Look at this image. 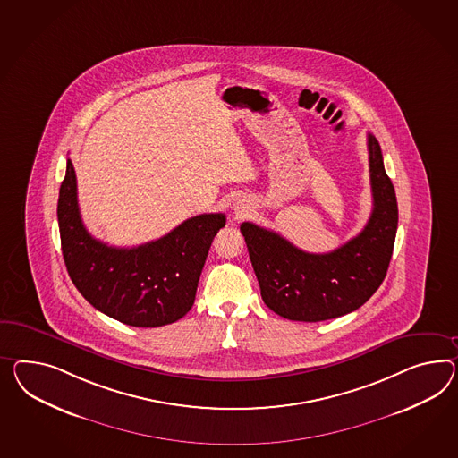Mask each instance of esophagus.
I'll list each match as a JSON object with an SVG mask.
<instances>
[{"mask_svg": "<svg viewBox=\"0 0 458 458\" xmlns=\"http://www.w3.org/2000/svg\"><path fill=\"white\" fill-rule=\"evenodd\" d=\"M237 214H239V216H242V214H244V209H242V211H239V209H237Z\"/></svg>", "mask_w": 458, "mask_h": 458, "instance_id": "1", "label": "esophagus"}]
</instances>
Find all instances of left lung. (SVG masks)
<instances>
[{
    "label": "left lung",
    "mask_w": 458,
    "mask_h": 458,
    "mask_svg": "<svg viewBox=\"0 0 458 458\" xmlns=\"http://www.w3.org/2000/svg\"><path fill=\"white\" fill-rule=\"evenodd\" d=\"M374 209L362 233L327 254H310L281 234L241 224L264 304L299 322L345 316L364 305L386 279L394 250L399 208L386 173L380 144L369 134Z\"/></svg>",
    "instance_id": "8db88e82"
}]
</instances>
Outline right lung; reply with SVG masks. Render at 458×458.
<instances>
[{
  "label": "right lung",
  "instance_id": "right-lung-1",
  "mask_svg": "<svg viewBox=\"0 0 458 458\" xmlns=\"http://www.w3.org/2000/svg\"><path fill=\"white\" fill-rule=\"evenodd\" d=\"M61 249L71 281L82 297L132 327H161L186 316L214 235L224 214H200L169 234L138 247H113L94 239L82 224L71 159L58 199Z\"/></svg>",
  "mask_w": 458,
  "mask_h": 458
}]
</instances>
